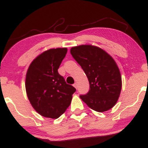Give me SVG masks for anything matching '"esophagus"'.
I'll return each instance as SVG.
<instances>
[{
  "label": "esophagus",
  "instance_id": "esophagus-1",
  "mask_svg": "<svg viewBox=\"0 0 148 148\" xmlns=\"http://www.w3.org/2000/svg\"><path fill=\"white\" fill-rule=\"evenodd\" d=\"M74 88H76V89H78V84H76V83H75V84H74Z\"/></svg>",
  "mask_w": 148,
  "mask_h": 148
}]
</instances>
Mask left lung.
Instances as JSON below:
<instances>
[{
    "mask_svg": "<svg viewBox=\"0 0 148 148\" xmlns=\"http://www.w3.org/2000/svg\"><path fill=\"white\" fill-rule=\"evenodd\" d=\"M70 53L89 81V91L80 98L97 112L113 108L122 88L121 75L113 58L103 49L92 45L72 47Z\"/></svg>",
    "mask_w": 148,
    "mask_h": 148,
    "instance_id": "1",
    "label": "left lung"
}]
</instances>
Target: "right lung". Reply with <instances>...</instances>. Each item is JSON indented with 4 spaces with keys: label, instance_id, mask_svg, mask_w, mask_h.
Wrapping results in <instances>:
<instances>
[{
    "label": "right lung",
    "instance_id": "1",
    "mask_svg": "<svg viewBox=\"0 0 148 148\" xmlns=\"http://www.w3.org/2000/svg\"><path fill=\"white\" fill-rule=\"evenodd\" d=\"M67 52V48L49 49L34 59L27 71V96L34 109L46 118H58L76 91L58 72Z\"/></svg>",
    "mask_w": 148,
    "mask_h": 148
}]
</instances>
